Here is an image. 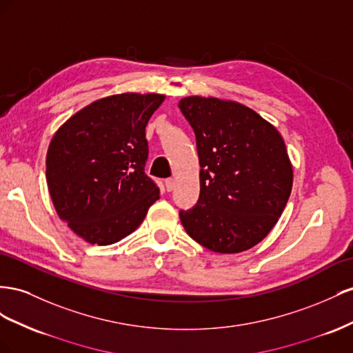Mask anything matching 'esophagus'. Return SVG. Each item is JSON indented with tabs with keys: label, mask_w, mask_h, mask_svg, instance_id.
Segmentation results:
<instances>
[{
	"label": "esophagus",
	"mask_w": 353,
	"mask_h": 353,
	"mask_svg": "<svg viewBox=\"0 0 353 353\" xmlns=\"http://www.w3.org/2000/svg\"><path fill=\"white\" fill-rule=\"evenodd\" d=\"M176 188V180L174 179H167L165 180V189L168 190V192H171Z\"/></svg>",
	"instance_id": "obj_1"
}]
</instances>
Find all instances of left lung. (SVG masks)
Segmentation results:
<instances>
[{
	"label": "left lung",
	"mask_w": 353,
	"mask_h": 353,
	"mask_svg": "<svg viewBox=\"0 0 353 353\" xmlns=\"http://www.w3.org/2000/svg\"><path fill=\"white\" fill-rule=\"evenodd\" d=\"M179 108L195 132L201 167L199 199L180 211V221L214 253L250 250L276 225L293 188L284 139L232 100L189 96Z\"/></svg>",
	"instance_id": "obj_1"
}]
</instances>
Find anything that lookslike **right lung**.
<instances>
[{"label":"right lung","mask_w":353,"mask_h":353,"mask_svg":"<svg viewBox=\"0 0 353 353\" xmlns=\"http://www.w3.org/2000/svg\"><path fill=\"white\" fill-rule=\"evenodd\" d=\"M164 94L123 93L87 105L50 142L46 177L57 216L90 244L118 243L159 198L145 174L149 118Z\"/></svg>","instance_id":"obj_1"}]
</instances>
